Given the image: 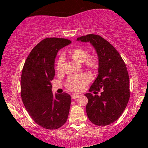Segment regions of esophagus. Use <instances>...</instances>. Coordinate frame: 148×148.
Listing matches in <instances>:
<instances>
[{"label":"esophagus","mask_w":148,"mask_h":148,"mask_svg":"<svg viewBox=\"0 0 148 148\" xmlns=\"http://www.w3.org/2000/svg\"><path fill=\"white\" fill-rule=\"evenodd\" d=\"M79 96V95H78V94H72L71 95V98L72 99H76V98H77Z\"/></svg>","instance_id":"obj_1"}]
</instances>
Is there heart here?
<instances>
[{"label": "heart", "mask_w": 148, "mask_h": 148, "mask_svg": "<svg viewBox=\"0 0 148 148\" xmlns=\"http://www.w3.org/2000/svg\"><path fill=\"white\" fill-rule=\"evenodd\" d=\"M71 58L79 62H84V65L91 70H96L99 66L98 56L95 54H89L85 48L75 47L72 48L68 52ZM64 58L62 55L58 56L56 62V68L58 73H62L64 70ZM91 77L88 73L73 75L69 77L65 82V86L69 90L74 92H79L83 90L87 84L90 82Z\"/></svg>", "instance_id": "obj_1"}]
</instances>
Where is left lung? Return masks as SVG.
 Instances as JSON below:
<instances>
[{
    "instance_id": "1",
    "label": "left lung",
    "mask_w": 148,
    "mask_h": 148,
    "mask_svg": "<svg viewBox=\"0 0 148 148\" xmlns=\"http://www.w3.org/2000/svg\"><path fill=\"white\" fill-rule=\"evenodd\" d=\"M77 40L90 42L98 55V75L89 92H100V96L85 94L88 99L86 112L90 121L98 126L114 123L123 114L130 98L129 77L126 64L115 48L96 34L81 36Z\"/></svg>"
}]
</instances>
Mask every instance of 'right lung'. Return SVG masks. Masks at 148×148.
<instances>
[{"instance_id": "1", "label": "right lung", "mask_w": 148, "mask_h": 148, "mask_svg": "<svg viewBox=\"0 0 148 148\" xmlns=\"http://www.w3.org/2000/svg\"><path fill=\"white\" fill-rule=\"evenodd\" d=\"M71 43L69 40L47 38L30 52L21 77V96L32 119L40 127L56 129L67 120L71 96L67 93L52 92L51 82L55 75L54 59L60 48Z\"/></svg>"}]
</instances>
